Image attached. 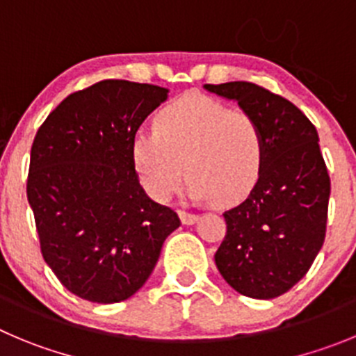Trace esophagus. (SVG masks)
Here are the masks:
<instances>
[{
	"instance_id": "1",
	"label": "esophagus",
	"mask_w": 356,
	"mask_h": 356,
	"mask_svg": "<svg viewBox=\"0 0 356 356\" xmlns=\"http://www.w3.org/2000/svg\"><path fill=\"white\" fill-rule=\"evenodd\" d=\"M179 218H181L182 225H195L198 221L197 214H191V212H186V211H179Z\"/></svg>"
}]
</instances>
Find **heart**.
I'll list each match as a JSON object with an SVG mask.
<instances>
[{"label": "heart", "instance_id": "1", "mask_svg": "<svg viewBox=\"0 0 356 356\" xmlns=\"http://www.w3.org/2000/svg\"><path fill=\"white\" fill-rule=\"evenodd\" d=\"M129 154L154 200H168L186 170L189 197L234 204L257 184L265 145L254 118L209 96L186 95L156 115L154 131L133 137Z\"/></svg>", "mask_w": 356, "mask_h": 356}]
</instances>
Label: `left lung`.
Wrapping results in <instances>:
<instances>
[{"instance_id": "8db88e82", "label": "left lung", "mask_w": 356, "mask_h": 356, "mask_svg": "<svg viewBox=\"0 0 356 356\" xmlns=\"http://www.w3.org/2000/svg\"><path fill=\"white\" fill-rule=\"evenodd\" d=\"M235 102L264 135L261 174L244 202L225 212L216 267L238 293L279 297L307 274L327 230L330 177L318 131L293 103L251 82L205 84Z\"/></svg>"}]
</instances>
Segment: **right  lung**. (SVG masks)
<instances>
[{"label":"right lung","instance_id":"1","mask_svg":"<svg viewBox=\"0 0 356 356\" xmlns=\"http://www.w3.org/2000/svg\"><path fill=\"white\" fill-rule=\"evenodd\" d=\"M168 89L102 81L66 96L31 147L28 202L43 260L77 297L114 304L137 293L181 221L147 197L131 140Z\"/></svg>","mask_w":356,"mask_h":356}]
</instances>
